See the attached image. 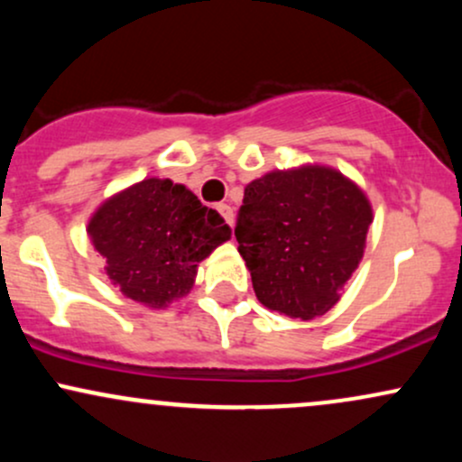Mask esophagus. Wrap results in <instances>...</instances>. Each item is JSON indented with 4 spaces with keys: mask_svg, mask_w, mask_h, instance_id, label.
Segmentation results:
<instances>
[{
    "mask_svg": "<svg viewBox=\"0 0 462 462\" xmlns=\"http://www.w3.org/2000/svg\"><path fill=\"white\" fill-rule=\"evenodd\" d=\"M217 210H219L221 217H224L227 226L235 224V213H232V206H227V204H219V206H217Z\"/></svg>",
    "mask_w": 462,
    "mask_h": 462,
    "instance_id": "esophagus-1",
    "label": "esophagus"
}]
</instances>
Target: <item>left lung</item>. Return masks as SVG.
Returning <instances> with one entry per match:
<instances>
[{
	"instance_id": "left-lung-1",
	"label": "left lung",
	"mask_w": 462,
	"mask_h": 462,
	"mask_svg": "<svg viewBox=\"0 0 462 462\" xmlns=\"http://www.w3.org/2000/svg\"><path fill=\"white\" fill-rule=\"evenodd\" d=\"M371 219L367 195L337 169L304 164L249 182L235 236L258 301L304 321L330 310Z\"/></svg>"
}]
</instances>
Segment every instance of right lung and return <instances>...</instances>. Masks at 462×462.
Returning a JSON list of instances; mask_svg holds the SVG:
<instances>
[{
    "label": "right lung",
    "mask_w": 462,
    "mask_h": 462,
    "mask_svg": "<svg viewBox=\"0 0 462 462\" xmlns=\"http://www.w3.org/2000/svg\"><path fill=\"white\" fill-rule=\"evenodd\" d=\"M230 226L182 184L147 178L106 199L88 221L93 247L125 298L162 309L193 289L198 263L230 238Z\"/></svg>",
    "instance_id": "right-lung-1"
}]
</instances>
